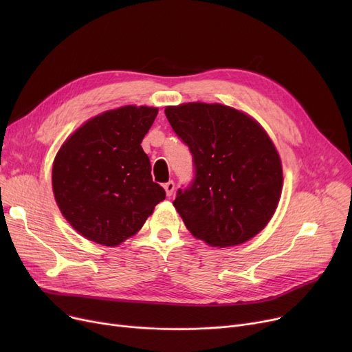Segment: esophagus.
<instances>
[{
  "mask_svg": "<svg viewBox=\"0 0 352 352\" xmlns=\"http://www.w3.org/2000/svg\"><path fill=\"white\" fill-rule=\"evenodd\" d=\"M164 190H165L166 195L171 197V195H173V192H174V190H175V184H174V181L165 182V184H164Z\"/></svg>",
  "mask_w": 352,
  "mask_h": 352,
  "instance_id": "34e87169",
  "label": "esophagus"
}]
</instances>
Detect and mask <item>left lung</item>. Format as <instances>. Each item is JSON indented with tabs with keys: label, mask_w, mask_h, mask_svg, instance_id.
Returning a JSON list of instances; mask_svg holds the SVG:
<instances>
[{
	"label": "left lung",
	"mask_w": 352,
	"mask_h": 352,
	"mask_svg": "<svg viewBox=\"0 0 352 352\" xmlns=\"http://www.w3.org/2000/svg\"><path fill=\"white\" fill-rule=\"evenodd\" d=\"M165 116L192 154L194 179L173 202L190 232L224 248L264 230L281 197L283 166L263 126L221 104L166 107Z\"/></svg>",
	"instance_id": "left-lung-1"
}]
</instances>
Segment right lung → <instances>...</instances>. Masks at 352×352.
I'll return each mask as SVG.
<instances>
[{"instance_id": "1", "label": "right lung", "mask_w": 352, "mask_h": 352, "mask_svg": "<svg viewBox=\"0 0 352 352\" xmlns=\"http://www.w3.org/2000/svg\"><path fill=\"white\" fill-rule=\"evenodd\" d=\"M158 108L125 105L88 120L52 165L55 201L89 241L117 247L137 234L165 191L153 181L141 142Z\"/></svg>"}]
</instances>
